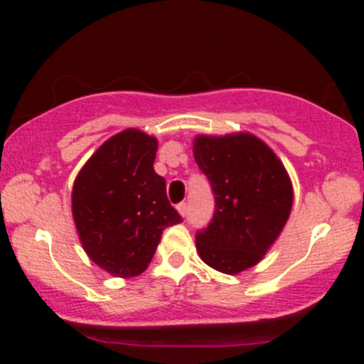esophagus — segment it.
Returning a JSON list of instances; mask_svg holds the SVG:
<instances>
[{
	"instance_id": "esophagus-1",
	"label": "esophagus",
	"mask_w": 364,
	"mask_h": 364,
	"mask_svg": "<svg viewBox=\"0 0 364 364\" xmlns=\"http://www.w3.org/2000/svg\"><path fill=\"white\" fill-rule=\"evenodd\" d=\"M178 211H179V215H181V216H186V203H179L178 204Z\"/></svg>"
}]
</instances>
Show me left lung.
Instances as JSON below:
<instances>
[{
  "instance_id": "1",
  "label": "left lung",
  "mask_w": 364,
  "mask_h": 364,
  "mask_svg": "<svg viewBox=\"0 0 364 364\" xmlns=\"http://www.w3.org/2000/svg\"><path fill=\"white\" fill-rule=\"evenodd\" d=\"M193 156L211 183L215 215L199 230V257L236 274L262 260L292 209V183L273 149L252 134L197 135Z\"/></svg>"
}]
</instances>
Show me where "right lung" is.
<instances>
[{"label":"right lung","mask_w":364,"mask_h":364,"mask_svg":"<svg viewBox=\"0 0 364 364\" xmlns=\"http://www.w3.org/2000/svg\"><path fill=\"white\" fill-rule=\"evenodd\" d=\"M159 142L135 128L105 141L77 174L72 215L87 257L119 278L148 267L167 227L181 222L153 168Z\"/></svg>","instance_id":"right-lung-1"}]
</instances>
